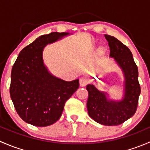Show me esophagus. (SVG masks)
<instances>
[{
  "label": "esophagus",
  "mask_w": 150,
  "mask_h": 150,
  "mask_svg": "<svg viewBox=\"0 0 150 150\" xmlns=\"http://www.w3.org/2000/svg\"><path fill=\"white\" fill-rule=\"evenodd\" d=\"M87 80L86 79V78H81V79H80V86H85L86 85V83H87Z\"/></svg>",
  "instance_id": "esophagus-1"
}]
</instances>
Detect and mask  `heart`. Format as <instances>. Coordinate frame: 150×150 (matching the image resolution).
Masks as SVG:
<instances>
[{
  "label": "heart",
  "mask_w": 150,
  "mask_h": 150,
  "mask_svg": "<svg viewBox=\"0 0 150 150\" xmlns=\"http://www.w3.org/2000/svg\"><path fill=\"white\" fill-rule=\"evenodd\" d=\"M99 51H100L101 53H103L104 51V48H99Z\"/></svg>",
  "instance_id": "1"
}]
</instances>
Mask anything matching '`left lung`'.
Segmentation results:
<instances>
[{"label": "left lung", "instance_id": "obj_1", "mask_svg": "<svg viewBox=\"0 0 150 150\" xmlns=\"http://www.w3.org/2000/svg\"><path fill=\"white\" fill-rule=\"evenodd\" d=\"M104 37L110 46V57L122 72V95L119 99H112L107 91L99 90L93 83L88 84L86 105L88 115L98 123L117 125L132 117L137 111L141 93L138 67L128 47L113 36L104 35Z\"/></svg>", "mask_w": 150, "mask_h": 150}]
</instances>
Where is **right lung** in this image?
I'll use <instances>...</instances> for the list:
<instances>
[{
  "instance_id": "right-lung-1",
  "label": "right lung",
  "mask_w": 150,
  "mask_h": 150,
  "mask_svg": "<svg viewBox=\"0 0 150 150\" xmlns=\"http://www.w3.org/2000/svg\"><path fill=\"white\" fill-rule=\"evenodd\" d=\"M72 35L53 32L39 36L19 54L11 74L10 96L19 117L35 126L60 118L66 101L79 87V80L65 81L53 75L43 61V50Z\"/></svg>"
}]
</instances>
